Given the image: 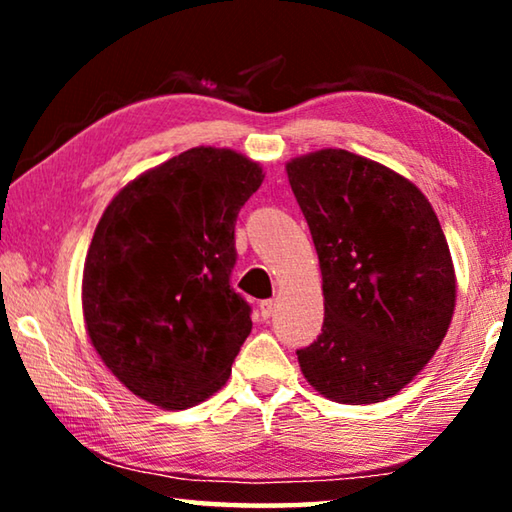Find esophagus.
<instances>
[{
	"label": "esophagus",
	"mask_w": 512,
	"mask_h": 512,
	"mask_svg": "<svg viewBox=\"0 0 512 512\" xmlns=\"http://www.w3.org/2000/svg\"><path fill=\"white\" fill-rule=\"evenodd\" d=\"M273 309H275V300H271V298H266V300H262V302H259V314H262V318H271V314H273Z\"/></svg>",
	"instance_id": "1"
}]
</instances>
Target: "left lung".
<instances>
[{"mask_svg": "<svg viewBox=\"0 0 512 512\" xmlns=\"http://www.w3.org/2000/svg\"><path fill=\"white\" fill-rule=\"evenodd\" d=\"M314 239L325 320L298 350L302 375L341 404L400 393L443 343L456 302L454 264L418 187L343 149L287 164Z\"/></svg>", "mask_w": 512, "mask_h": 512, "instance_id": "left-lung-1", "label": "left lung"}]
</instances>
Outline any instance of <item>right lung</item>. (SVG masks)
Instances as JSON below:
<instances>
[{"label":"right lung","instance_id":"add662e5","mask_svg":"<svg viewBox=\"0 0 512 512\" xmlns=\"http://www.w3.org/2000/svg\"><path fill=\"white\" fill-rule=\"evenodd\" d=\"M259 164L196 146L112 198L83 268V316L103 363L128 391L187 409L228 381L250 305L230 287L239 210Z\"/></svg>","mask_w":512,"mask_h":512}]
</instances>
